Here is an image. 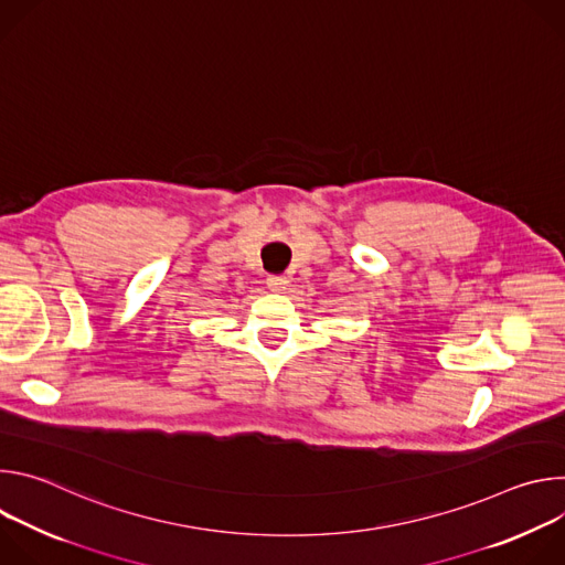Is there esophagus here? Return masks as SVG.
<instances>
[{
    "label": "esophagus",
    "mask_w": 565,
    "mask_h": 565,
    "mask_svg": "<svg viewBox=\"0 0 565 565\" xmlns=\"http://www.w3.org/2000/svg\"><path fill=\"white\" fill-rule=\"evenodd\" d=\"M266 284H268V288H270L273 292H281V290H286V286H288V277H284V275H270V277L266 279Z\"/></svg>",
    "instance_id": "esophagus-1"
}]
</instances>
